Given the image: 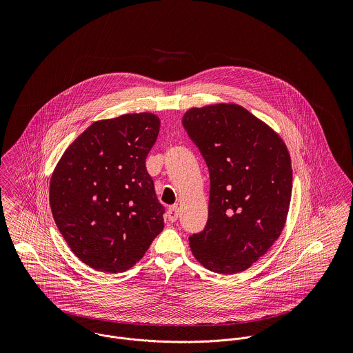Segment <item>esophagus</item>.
Returning a JSON list of instances; mask_svg holds the SVG:
<instances>
[{"instance_id":"obj_1","label":"esophagus","mask_w":353,"mask_h":353,"mask_svg":"<svg viewBox=\"0 0 353 353\" xmlns=\"http://www.w3.org/2000/svg\"><path fill=\"white\" fill-rule=\"evenodd\" d=\"M178 216H179V209L176 205L174 206H170L168 210H167V217H168V221L171 223H175L178 220Z\"/></svg>"}]
</instances>
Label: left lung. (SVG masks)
I'll return each instance as SVG.
<instances>
[{
    "label": "left lung",
    "instance_id": "8db88e82",
    "mask_svg": "<svg viewBox=\"0 0 353 353\" xmlns=\"http://www.w3.org/2000/svg\"><path fill=\"white\" fill-rule=\"evenodd\" d=\"M206 161L208 221L189 236L199 262L216 273L246 270L279 239L292 193L283 140L238 104L190 108L182 119Z\"/></svg>",
    "mask_w": 353,
    "mask_h": 353
}]
</instances>
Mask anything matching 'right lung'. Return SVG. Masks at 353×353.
Masks as SVG:
<instances>
[{
	"mask_svg": "<svg viewBox=\"0 0 353 353\" xmlns=\"http://www.w3.org/2000/svg\"><path fill=\"white\" fill-rule=\"evenodd\" d=\"M159 128L151 112L98 121L52 172L54 221L70 250L92 269L128 270L163 231L164 206L145 167Z\"/></svg>",
	"mask_w": 353,
	"mask_h": 353,
	"instance_id": "1",
	"label": "right lung"
}]
</instances>
